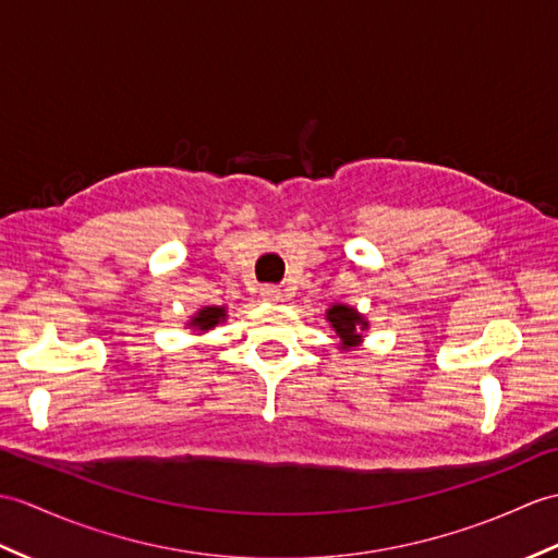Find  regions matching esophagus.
I'll return each instance as SVG.
<instances>
[{
  "instance_id": "esophagus-1",
  "label": "esophagus",
  "mask_w": 558,
  "mask_h": 558,
  "mask_svg": "<svg viewBox=\"0 0 558 558\" xmlns=\"http://www.w3.org/2000/svg\"><path fill=\"white\" fill-rule=\"evenodd\" d=\"M262 300L264 302H278V300H282V290L278 288V284H264Z\"/></svg>"
}]
</instances>
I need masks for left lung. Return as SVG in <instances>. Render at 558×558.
<instances>
[{
    "mask_svg": "<svg viewBox=\"0 0 558 558\" xmlns=\"http://www.w3.org/2000/svg\"><path fill=\"white\" fill-rule=\"evenodd\" d=\"M328 320L335 328V332H338V338L342 340L344 347H354L361 340L359 328L366 326L364 318H361L354 308H349L344 304H335L328 311Z\"/></svg>",
    "mask_w": 558,
    "mask_h": 558,
    "instance_id": "obj_1",
    "label": "left lung"
}]
</instances>
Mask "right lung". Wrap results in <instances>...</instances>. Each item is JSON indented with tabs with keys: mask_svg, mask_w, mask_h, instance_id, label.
Listing matches in <instances>:
<instances>
[{
	"mask_svg": "<svg viewBox=\"0 0 558 558\" xmlns=\"http://www.w3.org/2000/svg\"><path fill=\"white\" fill-rule=\"evenodd\" d=\"M226 318V308L220 306H204L197 316L190 320V326H194L197 330H209L214 326H218L220 320Z\"/></svg>",
	"mask_w": 558,
	"mask_h": 558,
	"instance_id": "1",
	"label": "right lung"
}]
</instances>
